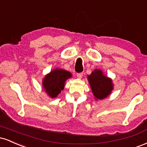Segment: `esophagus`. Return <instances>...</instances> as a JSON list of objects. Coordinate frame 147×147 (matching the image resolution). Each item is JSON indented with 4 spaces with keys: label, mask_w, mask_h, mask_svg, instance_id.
Instances as JSON below:
<instances>
[{
    "label": "esophagus",
    "mask_w": 147,
    "mask_h": 147,
    "mask_svg": "<svg viewBox=\"0 0 147 147\" xmlns=\"http://www.w3.org/2000/svg\"><path fill=\"white\" fill-rule=\"evenodd\" d=\"M77 78L82 79V77H83V73H82V72H81V73H78L77 75Z\"/></svg>",
    "instance_id": "34e87169"
}]
</instances>
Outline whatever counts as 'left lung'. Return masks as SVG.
Returning <instances> with one entry per match:
<instances>
[{"mask_svg":"<svg viewBox=\"0 0 147 147\" xmlns=\"http://www.w3.org/2000/svg\"><path fill=\"white\" fill-rule=\"evenodd\" d=\"M87 78L96 100L106 98L113 90V80L104 75L100 69H95L90 75H88Z\"/></svg>","mask_w":147,"mask_h":147,"instance_id":"left-lung-1","label":"left lung"}]
</instances>
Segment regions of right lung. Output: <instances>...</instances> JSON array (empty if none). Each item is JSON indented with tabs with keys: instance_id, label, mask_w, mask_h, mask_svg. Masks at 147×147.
<instances>
[{
	"instance_id": "add662e5",
	"label": "right lung",
	"mask_w": 147,
	"mask_h": 147,
	"mask_svg": "<svg viewBox=\"0 0 147 147\" xmlns=\"http://www.w3.org/2000/svg\"><path fill=\"white\" fill-rule=\"evenodd\" d=\"M71 77L72 74L69 71L61 68H55L42 80L43 90L50 98H55L63 90L67 79Z\"/></svg>"
}]
</instances>
